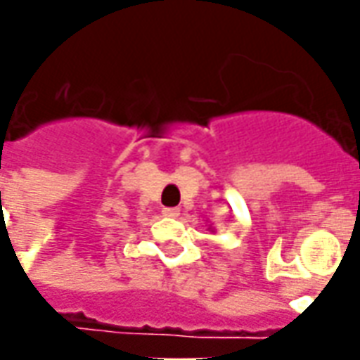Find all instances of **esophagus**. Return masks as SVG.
<instances>
[{
    "label": "esophagus",
    "instance_id": "34e87169",
    "mask_svg": "<svg viewBox=\"0 0 360 360\" xmlns=\"http://www.w3.org/2000/svg\"><path fill=\"white\" fill-rule=\"evenodd\" d=\"M162 214L166 216V218H178L180 210L178 208H162Z\"/></svg>",
    "mask_w": 360,
    "mask_h": 360
}]
</instances>
